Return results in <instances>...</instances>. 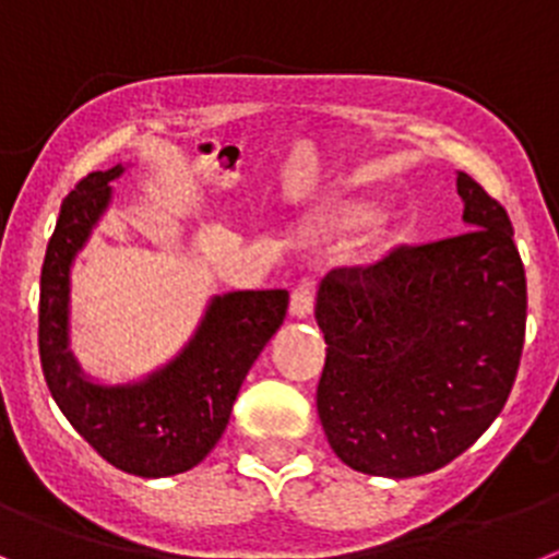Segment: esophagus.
Wrapping results in <instances>:
<instances>
[{
    "label": "esophagus",
    "instance_id": "34e87169",
    "mask_svg": "<svg viewBox=\"0 0 559 559\" xmlns=\"http://www.w3.org/2000/svg\"><path fill=\"white\" fill-rule=\"evenodd\" d=\"M314 295H317L314 281H300V284L292 289L289 314L298 317V320H306V317H311V311H314Z\"/></svg>",
    "mask_w": 559,
    "mask_h": 559
}]
</instances>
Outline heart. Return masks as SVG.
I'll use <instances>...</instances> for the list:
<instances>
[{"label": "heart", "mask_w": 559, "mask_h": 559, "mask_svg": "<svg viewBox=\"0 0 559 559\" xmlns=\"http://www.w3.org/2000/svg\"><path fill=\"white\" fill-rule=\"evenodd\" d=\"M367 211L361 209V205H356V209H350V211H345V219H348V223H354V219H361L365 217Z\"/></svg>", "instance_id": "1"}]
</instances>
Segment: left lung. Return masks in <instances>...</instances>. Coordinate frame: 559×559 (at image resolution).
Segmentation results:
<instances>
[{
  "label": "left lung",
  "mask_w": 559,
  "mask_h": 559,
  "mask_svg": "<svg viewBox=\"0 0 559 559\" xmlns=\"http://www.w3.org/2000/svg\"><path fill=\"white\" fill-rule=\"evenodd\" d=\"M465 234L334 270L317 292L325 336L317 412L329 445L367 476L449 465L504 409L526 331V275L512 223L456 173Z\"/></svg>",
  "instance_id": "8db88e82"
}]
</instances>
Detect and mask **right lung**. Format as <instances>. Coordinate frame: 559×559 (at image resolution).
Masks as SVG:
<instances>
[{
	"label": "right lung",
	"instance_id": "add662e5",
	"mask_svg": "<svg viewBox=\"0 0 559 559\" xmlns=\"http://www.w3.org/2000/svg\"><path fill=\"white\" fill-rule=\"evenodd\" d=\"M124 164L85 175L60 205L41 270L38 350L55 404L103 460L144 479L186 474L228 426L245 376L281 329L286 289L214 295L194 334L169 361L130 381H99L72 345V267L114 203Z\"/></svg>",
	"mask_w": 559,
	"mask_h": 559
}]
</instances>
